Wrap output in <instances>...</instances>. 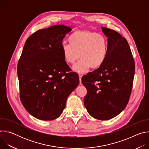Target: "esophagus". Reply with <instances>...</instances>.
I'll list each match as a JSON object with an SVG mask.
<instances>
[{"label":"esophagus","instance_id":"1","mask_svg":"<svg viewBox=\"0 0 149 149\" xmlns=\"http://www.w3.org/2000/svg\"><path fill=\"white\" fill-rule=\"evenodd\" d=\"M78 76H79V81H80V83L81 84V78H82V75L81 74H78Z\"/></svg>","mask_w":149,"mask_h":149}]
</instances>
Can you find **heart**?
I'll list each match as a JSON object with an SVG mask.
<instances>
[{"instance_id":"heart-1","label":"heart","mask_w":149,"mask_h":149,"mask_svg":"<svg viewBox=\"0 0 149 149\" xmlns=\"http://www.w3.org/2000/svg\"><path fill=\"white\" fill-rule=\"evenodd\" d=\"M68 41L70 44H62V52L65 61L70 64L81 58L72 67L75 72H86L91 67L97 68L107 57L108 41L101 33L78 31L69 36Z\"/></svg>"}]
</instances>
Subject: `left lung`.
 <instances>
[{
	"instance_id": "1",
	"label": "left lung",
	"mask_w": 149,
	"mask_h": 149,
	"mask_svg": "<svg viewBox=\"0 0 149 149\" xmlns=\"http://www.w3.org/2000/svg\"><path fill=\"white\" fill-rule=\"evenodd\" d=\"M101 28L108 38L107 57L98 68L82 77V83L87 90L84 102L88 113L94 118L107 120L118 115L128 103L135 66L125 38L114 30Z\"/></svg>"
}]
</instances>
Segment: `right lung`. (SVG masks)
I'll list each match as a JSON object with an SVG mask.
<instances>
[{"instance_id":"add662e5","label":"right lung","mask_w":149,"mask_h":149,"mask_svg":"<svg viewBox=\"0 0 149 149\" xmlns=\"http://www.w3.org/2000/svg\"><path fill=\"white\" fill-rule=\"evenodd\" d=\"M71 28L63 25L40 29L26 40L17 73L20 98L26 111L42 120L58 118L79 81L63 58L61 46Z\"/></svg>"}]
</instances>
